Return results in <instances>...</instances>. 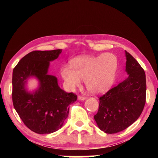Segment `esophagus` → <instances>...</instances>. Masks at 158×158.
Returning <instances> with one entry per match:
<instances>
[{"label": "esophagus", "instance_id": "1", "mask_svg": "<svg viewBox=\"0 0 158 158\" xmlns=\"http://www.w3.org/2000/svg\"><path fill=\"white\" fill-rule=\"evenodd\" d=\"M78 99L79 100H85V99H86V98H85V96H84V95H78Z\"/></svg>", "mask_w": 158, "mask_h": 158}]
</instances>
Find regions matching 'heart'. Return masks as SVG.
Segmentation results:
<instances>
[{"label": "heart", "mask_w": 158, "mask_h": 158, "mask_svg": "<svg viewBox=\"0 0 158 158\" xmlns=\"http://www.w3.org/2000/svg\"><path fill=\"white\" fill-rule=\"evenodd\" d=\"M118 69V58L111 53L96 57L81 56L73 59L70 67L61 68V76L69 89L73 90L84 80L90 92L100 93L107 90L114 83Z\"/></svg>", "instance_id": "obj_1"}]
</instances>
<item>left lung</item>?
<instances>
[{
  "label": "left lung",
  "instance_id": "left-lung-1",
  "mask_svg": "<svg viewBox=\"0 0 158 158\" xmlns=\"http://www.w3.org/2000/svg\"><path fill=\"white\" fill-rule=\"evenodd\" d=\"M125 53L127 77L98 97L99 109L94 119L99 128L107 134L126 129L137 121L145 106V72L132 55Z\"/></svg>",
  "mask_w": 158,
  "mask_h": 158
}]
</instances>
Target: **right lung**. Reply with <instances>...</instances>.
Returning <instances> with one entry per match:
<instances>
[{
  "label": "right lung",
  "mask_w": 158,
  "mask_h": 158,
  "mask_svg": "<svg viewBox=\"0 0 158 158\" xmlns=\"http://www.w3.org/2000/svg\"><path fill=\"white\" fill-rule=\"evenodd\" d=\"M62 49L33 51L23 57L12 73V102L24 125L37 134L54 132L63 126L69 114V105L77 95L58 86L56 77L47 74L49 61L58 57ZM31 76L40 81L39 89L26 91L25 83Z\"/></svg>",
  "instance_id": "1"
}]
</instances>
